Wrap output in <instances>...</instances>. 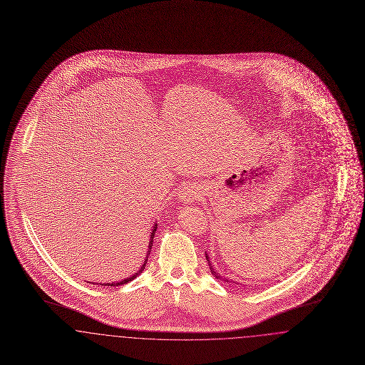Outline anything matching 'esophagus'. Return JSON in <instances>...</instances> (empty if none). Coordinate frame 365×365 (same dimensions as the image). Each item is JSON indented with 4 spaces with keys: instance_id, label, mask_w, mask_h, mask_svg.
<instances>
[{
    "instance_id": "1",
    "label": "esophagus",
    "mask_w": 365,
    "mask_h": 365,
    "mask_svg": "<svg viewBox=\"0 0 365 365\" xmlns=\"http://www.w3.org/2000/svg\"><path fill=\"white\" fill-rule=\"evenodd\" d=\"M198 195H200V191L198 189H195V187H186V189H183L182 191V201H185V202H191V201H194L195 198H198Z\"/></svg>"
}]
</instances>
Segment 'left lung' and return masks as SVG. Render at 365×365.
Here are the masks:
<instances>
[{"mask_svg":"<svg viewBox=\"0 0 365 365\" xmlns=\"http://www.w3.org/2000/svg\"><path fill=\"white\" fill-rule=\"evenodd\" d=\"M207 261H208V264H209L208 256H207ZM209 268H210V271H212V274H213V275H215V278L219 279V280H225V282H228V280H227L226 278H223V277H220V275H219V274H217V272H216V271H215V269H213V268H212V265H210V264H209Z\"/></svg>","mask_w":365,"mask_h":365,"instance_id":"left-lung-1","label":"left lung"}]
</instances>
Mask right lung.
Masks as SVG:
<instances>
[{
  "label": "right lung",
  "mask_w": 365,
  "mask_h": 365,
  "mask_svg": "<svg viewBox=\"0 0 365 365\" xmlns=\"http://www.w3.org/2000/svg\"><path fill=\"white\" fill-rule=\"evenodd\" d=\"M157 225H155L153 227V231H152V235H150V242H149V250H148V256H146V260L143 261V264H142V267H140V269H139L138 272L135 274V275H133V277H130V278L123 279L120 282H118V283H112L110 286H122V284H125V283H128V282H131L133 279L137 278L139 274L145 269V265H146V262H148V257H149V255H150V249H152V246H153V237H155V232H156ZM106 286H109V283H106Z\"/></svg>",
  "instance_id": "1"
}]
</instances>
